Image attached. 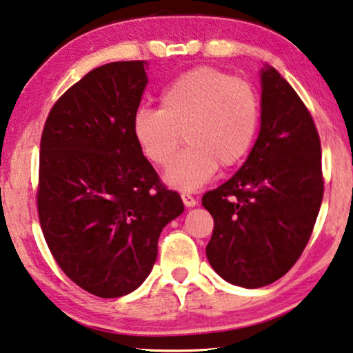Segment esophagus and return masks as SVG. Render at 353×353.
I'll use <instances>...</instances> for the list:
<instances>
[{"label": "esophagus", "mask_w": 353, "mask_h": 353, "mask_svg": "<svg viewBox=\"0 0 353 353\" xmlns=\"http://www.w3.org/2000/svg\"><path fill=\"white\" fill-rule=\"evenodd\" d=\"M181 199L185 202L186 207H194L197 204V201L190 194V192H181Z\"/></svg>", "instance_id": "esophagus-1"}]
</instances>
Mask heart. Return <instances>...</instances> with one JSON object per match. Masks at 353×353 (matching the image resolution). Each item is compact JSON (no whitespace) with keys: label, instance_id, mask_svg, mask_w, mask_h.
Masks as SVG:
<instances>
[{"label":"heart","instance_id":"heart-1","mask_svg":"<svg viewBox=\"0 0 353 353\" xmlns=\"http://www.w3.org/2000/svg\"><path fill=\"white\" fill-rule=\"evenodd\" d=\"M260 127V96L250 81L216 67H196L176 77L159 99V109L141 108L133 137L154 165L165 168L181 137L188 144L165 180L192 191L210 180L219 165L231 168L248 157Z\"/></svg>","mask_w":353,"mask_h":353}]
</instances>
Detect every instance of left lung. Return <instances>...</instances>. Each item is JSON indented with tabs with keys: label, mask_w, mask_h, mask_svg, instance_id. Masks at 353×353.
Listing matches in <instances>:
<instances>
[{
	"label": "left lung",
	"mask_w": 353,
	"mask_h": 353,
	"mask_svg": "<svg viewBox=\"0 0 353 353\" xmlns=\"http://www.w3.org/2000/svg\"><path fill=\"white\" fill-rule=\"evenodd\" d=\"M325 192L321 143L307 105L273 67L262 70V125L244 165L202 196L214 216L205 248L231 284L268 286L310 239Z\"/></svg>",
	"instance_id": "left-lung-1"
}]
</instances>
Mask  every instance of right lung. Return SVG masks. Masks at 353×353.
I'll use <instances>...</instances> for the list:
<instances>
[{"instance_id":"obj_1","label":"right lung","mask_w":353,"mask_h":353,"mask_svg":"<svg viewBox=\"0 0 353 353\" xmlns=\"http://www.w3.org/2000/svg\"><path fill=\"white\" fill-rule=\"evenodd\" d=\"M146 67H96L56 101L41 133L43 236L67 278L103 299L141 286L157 259L159 234L185 209L133 137Z\"/></svg>"}]
</instances>
